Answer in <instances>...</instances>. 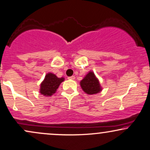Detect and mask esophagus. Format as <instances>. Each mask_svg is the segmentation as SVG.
Instances as JSON below:
<instances>
[{
  "mask_svg": "<svg viewBox=\"0 0 150 150\" xmlns=\"http://www.w3.org/2000/svg\"><path fill=\"white\" fill-rule=\"evenodd\" d=\"M68 79H70V80H74V79H75V76H69V77H68Z\"/></svg>",
  "mask_w": 150,
  "mask_h": 150,
  "instance_id": "obj_1",
  "label": "esophagus"
}]
</instances>
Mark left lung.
<instances>
[{
    "label": "left lung",
    "instance_id": "left-lung-1",
    "mask_svg": "<svg viewBox=\"0 0 150 150\" xmlns=\"http://www.w3.org/2000/svg\"><path fill=\"white\" fill-rule=\"evenodd\" d=\"M83 91L89 95L96 94L102 91L100 83L94 73L90 71L80 83Z\"/></svg>",
    "mask_w": 150,
    "mask_h": 150
}]
</instances>
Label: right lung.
Segmentation results:
<instances>
[{
  "label": "right lung",
  "mask_w": 150,
  "mask_h": 150,
  "mask_svg": "<svg viewBox=\"0 0 150 150\" xmlns=\"http://www.w3.org/2000/svg\"><path fill=\"white\" fill-rule=\"evenodd\" d=\"M64 79L57 78V76L49 73L45 76L44 81L40 84V93L45 96H51L56 92L57 89Z\"/></svg>",
  "instance_id": "obj_1"
}]
</instances>
